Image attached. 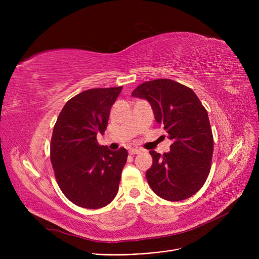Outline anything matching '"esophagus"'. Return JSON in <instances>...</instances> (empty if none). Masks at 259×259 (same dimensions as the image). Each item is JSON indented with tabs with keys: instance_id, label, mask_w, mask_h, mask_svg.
Masks as SVG:
<instances>
[{
	"instance_id": "esophagus-1",
	"label": "esophagus",
	"mask_w": 259,
	"mask_h": 259,
	"mask_svg": "<svg viewBox=\"0 0 259 259\" xmlns=\"http://www.w3.org/2000/svg\"><path fill=\"white\" fill-rule=\"evenodd\" d=\"M141 152V149H138V148H132L129 150V154L133 155V154H139Z\"/></svg>"
}]
</instances>
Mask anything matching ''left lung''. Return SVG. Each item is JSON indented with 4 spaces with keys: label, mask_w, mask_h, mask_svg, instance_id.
<instances>
[{
    "label": "left lung",
    "mask_w": 259,
    "mask_h": 259,
    "mask_svg": "<svg viewBox=\"0 0 259 259\" xmlns=\"http://www.w3.org/2000/svg\"><path fill=\"white\" fill-rule=\"evenodd\" d=\"M151 104L155 119L173 143L170 152L150 151L149 186L159 197L180 201L194 195L206 183L213 155V134L206 108L194 91L169 78L148 80L132 92Z\"/></svg>",
    "instance_id": "obj_1"
}]
</instances>
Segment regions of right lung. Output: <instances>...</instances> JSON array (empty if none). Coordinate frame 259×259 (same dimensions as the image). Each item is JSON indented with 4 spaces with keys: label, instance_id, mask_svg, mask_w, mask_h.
Returning <instances> with one entry per match:
<instances>
[{
    "label": "right lung",
    "instance_id": "1",
    "mask_svg": "<svg viewBox=\"0 0 259 259\" xmlns=\"http://www.w3.org/2000/svg\"><path fill=\"white\" fill-rule=\"evenodd\" d=\"M121 89L95 88L76 94L54 125L50 143L54 176L64 195L78 207L100 209L117 194L128 152L100 146L97 135L104 134Z\"/></svg>",
    "mask_w": 259,
    "mask_h": 259
}]
</instances>
